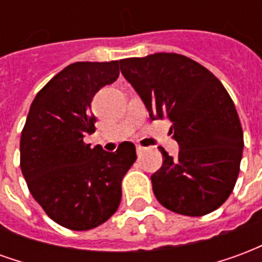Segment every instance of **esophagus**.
<instances>
[{
    "label": "esophagus",
    "instance_id": "obj_1",
    "mask_svg": "<svg viewBox=\"0 0 262 262\" xmlns=\"http://www.w3.org/2000/svg\"><path fill=\"white\" fill-rule=\"evenodd\" d=\"M144 150H146V148L143 147V146H140V144H136V151H137V154L143 153Z\"/></svg>",
    "mask_w": 262,
    "mask_h": 262
}]
</instances>
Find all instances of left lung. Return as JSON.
<instances>
[{"label":"left lung","mask_w":262,"mask_h":262,"mask_svg":"<svg viewBox=\"0 0 262 262\" xmlns=\"http://www.w3.org/2000/svg\"><path fill=\"white\" fill-rule=\"evenodd\" d=\"M151 119L168 118L178 157L163 147V165L151 176L164 208L185 216L213 212L236 185L244 139L236 106L208 69L177 53L119 61Z\"/></svg>","instance_id":"left-lung-1"}]
</instances>
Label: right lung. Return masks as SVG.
<instances>
[{"label":"right lung","mask_w":262,"mask_h":262,"mask_svg":"<svg viewBox=\"0 0 262 262\" xmlns=\"http://www.w3.org/2000/svg\"><path fill=\"white\" fill-rule=\"evenodd\" d=\"M119 77V63L67 66L33 99L20 135V170L32 196L50 219L71 230H90L118 210L122 180L136 161L123 142L115 153L91 148L94 95Z\"/></svg>","instance_id":"1"}]
</instances>
